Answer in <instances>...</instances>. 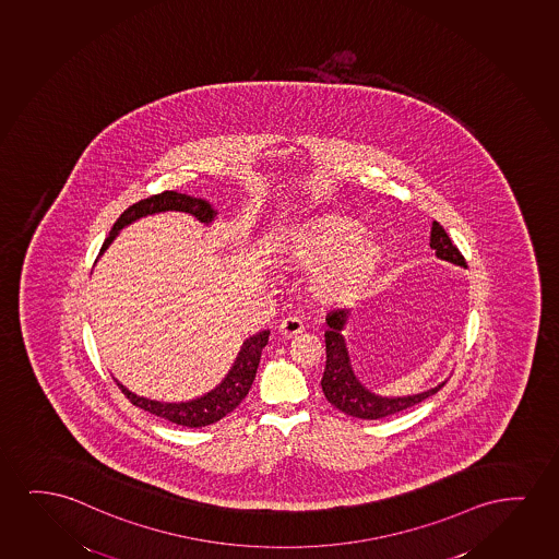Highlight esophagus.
I'll list each match as a JSON object with an SVG mask.
<instances>
[{"label": "esophagus", "instance_id": "34e87169", "mask_svg": "<svg viewBox=\"0 0 559 559\" xmlns=\"http://www.w3.org/2000/svg\"><path fill=\"white\" fill-rule=\"evenodd\" d=\"M278 332L283 334L284 337H294L298 336L304 332V321L299 319V317H286L278 324Z\"/></svg>", "mask_w": 559, "mask_h": 559}]
</instances>
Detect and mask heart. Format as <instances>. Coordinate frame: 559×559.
I'll use <instances>...</instances> for the list:
<instances>
[{
	"label": "heart",
	"instance_id": "heart-1",
	"mask_svg": "<svg viewBox=\"0 0 559 559\" xmlns=\"http://www.w3.org/2000/svg\"><path fill=\"white\" fill-rule=\"evenodd\" d=\"M365 233L349 215H317L292 233L288 263L314 271L311 290L321 301L352 304L374 283L385 261V246Z\"/></svg>",
	"mask_w": 559,
	"mask_h": 559
}]
</instances>
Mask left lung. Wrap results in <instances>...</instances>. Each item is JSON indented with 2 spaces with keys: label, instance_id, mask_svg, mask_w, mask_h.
<instances>
[{
  "label": "left lung",
  "instance_id": "1",
  "mask_svg": "<svg viewBox=\"0 0 559 559\" xmlns=\"http://www.w3.org/2000/svg\"><path fill=\"white\" fill-rule=\"evenodd\" d=\"M429 246L436 250L439 260L451 261L454 265L466 267L464 255L460 253L456 246L452 245L451 237L437 222L431 225ZM349 314H352L349 309H336L329 313L326 317L329 330L324 332L326 368L322 374L321 385L324 397L329 399V403L336 406L337 411H342L347 416L362 418V420H378V418H385V416L418 405L424 399L436 395L437 391L443 388L444 382L431 390L424 391V393H418V395H408V397H382V395H376L372 391H368L353 372L349 353H347L344 334H342Z\"/></svg>",
  "mask_w": 559,
  "mask_h": 559
}]
</instances>
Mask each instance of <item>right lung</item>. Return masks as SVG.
<instances>
[{
	"label": "right lung",
	"mask_w": 559,
	"mask_h": 559,
	"mask_svg": "<svg viewBox=\"0 0 559 559\" xmlns=\"http://www.w3.org/2000/svg\"><path fill=\"white\" fill-rule=\"evenodd\" d=\"M187 212L194 215L199 222L210 223L215 217L214 207L210 206V202L202 199H192L187 194L176 191H164L153 194L145 200H139L133 206L128 207L115 227L110 230L105 245L100 248V253L107 250L108 245L115 240L118 230L123 229L126 225L135 222L139 217L145 215L158 214V212ZM269 330H263L255 336L248 337L242 349L238 353L235 365L229 370L227 378L223 380L215 390L206 393L204 397L194 399L189 403H160V401H151V399L139 397L130 390H126L122 383H118V388L122 390L123 395L130 399V403L143 408L146 413L160 416L164 420L174 421L177 426H187V428H204L210 424L222 420L227 414L233 413L242 399L248 395V391L252 388L253 378L258 372L260 365L261 349L267 345Z\"/></svg>",
	"instance_id": "obj_1"
}]
</instances>
